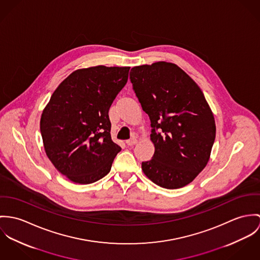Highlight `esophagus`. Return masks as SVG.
I'll use <instances>...</instances> for the list:
<instances>
[{
	"mask_svg": "<svg viewBox=\"0 0 260 260\" xmlns=\"http://www.w3.org/2000/svg\"><path fill=\"white\" fill-rule=\"evenodd\" d=\"M137 143H138V140L136 138H132V139H129V140H127L125 142V144H127V145H134V144H136Z\"/></svg>",
	"mask_w": 260,
	"mask_h": 260,
	"instance_id": "34e87169",
	"label": "esophagus"
}]
</instances>
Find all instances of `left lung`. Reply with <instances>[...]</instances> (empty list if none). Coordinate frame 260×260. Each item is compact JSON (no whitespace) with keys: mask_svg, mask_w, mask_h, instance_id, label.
<instances>
[{"mask_svg":"<svg viewBox=\"0 0 260 260\" xmlns=\"http://www.w3.org/2000/svg\"><path fill=\"white\" fill-rule=\"evenodd\" d=\"M129 79L152 127L154 153L142 162L144 174L164 188L185 186L207 165L215 140L214 117L202 89L167 61L134 67Z\"/></svg>","mask_w":260,"mask_h":260,"instance_id":"left-lung-1","label":"left lung"}]
</instances>
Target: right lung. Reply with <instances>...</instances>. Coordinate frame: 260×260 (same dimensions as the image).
<instances>
[{
  "label": "right lung",
  "instance_id": "right-lung-1",
  "mask_svg": "<svg viewBox=\"0 0 260 260\" xmlns=\"http://www.w3.org/2000/svg\"><path fill=\"white\" fill-rule=\"evenodd\" d=\"M128 72L129 67L77 70L59 84L43 111L40 128L46 153L70 180L88 184L110 173L121 148L111 138L109 110Z\"/></svg>",
  "mask_w": 260,
  "mask_h": 260
}]
</instances>
